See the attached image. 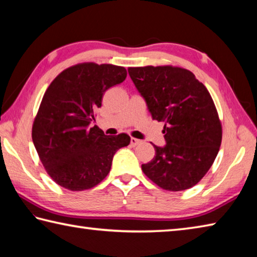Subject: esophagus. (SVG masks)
I'll return each instance as SVG.
<instances>
[{
    "instance_id": "obj_1",
    "label": "esophagus",
    "mask_w": 257,
    "mask_h": 257,
    "mask_svg": "<svg viewBox=\"0 0 257 257\" xmlns=\"http://www.w3.org/2000/svg\"><path fill=\"white\" fill-rule=\"evenodd\" d=\"M140 142H141V140H138V139H136V138H131V146L132 147L138 146Z\"/></svg>"
}]
</instances>
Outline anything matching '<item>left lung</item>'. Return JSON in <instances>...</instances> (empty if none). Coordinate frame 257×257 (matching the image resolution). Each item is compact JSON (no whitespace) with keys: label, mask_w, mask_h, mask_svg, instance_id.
<instances>
[{"label":"left lung","mask_w":257,"mask_h":257,"mask_svg":"<svg viewBox=\"0 0 257 257\" xmlns=\"http://www.w3.org/2000/svg\"><path fill=\"white\" fill-rule=\"evenodd\" d=\"M151 117L164 121L166 145L142 170L167 191L191 188L208 173L221 145V123L208 89L191 71L173 66L130 67Z\"/></svg>","instance_id":"obj_1"}]
</instances>
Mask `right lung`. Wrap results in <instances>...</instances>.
<instances>
[{
	"label": "right lung",
	"instance_id": "obj_1",
	"mask_svg": "<svg viewBox=\"0 0 257 257\" xmlns=\"http://www.w3.org/2000/svg\"><path fill=\"white\" fill-rule=\"evenodd\" d=\"M121 66L83 63L58 74L45 92L33 125V141L49 176L70 191L98 185L112 157L130 145L127 134L105 136L91 127L107 89L125 80Z\"/></svg>",
	"mask_w": 257,
	"mask_h": 257
}]
</instances>
